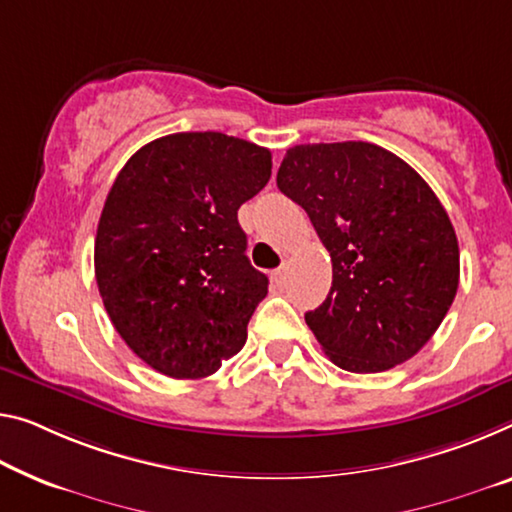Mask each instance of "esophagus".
<instances>
[{
  "label": "esophagus",
  "instance_id": "34e87169",
  "mask_svg": "<svg viewBox=\"0 0 512 512\" xmlns=\"http://www.w3.org/2000/svg\"><path fill=\"white\" fill-rule=\"evenodd\" d=\"M286 277H288V267L286 265L277 267V270L270 274V279H272L274 286H283V283H286Z\"/></svg>",
  "mask_w": 512,
  "mask_h": 512
}]
</instances>
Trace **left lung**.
<instances>
[{"label":"left lung","mask_w":512,"mask_h":512,"mask_svg":"<svg viewBox=\"0 0 512 512\" xmlns=\"http://www.w3.org/2000/svg\"><path fill=\"white\" fill-rule=\"evenodd\" d=\"M277 187L309 215L332 256V288L304 316L322 350L350 373L414 357L458 293L453 224L410 164L368 141L288 148Z\"/></svg>","instance_id":"1"}]
</instances>
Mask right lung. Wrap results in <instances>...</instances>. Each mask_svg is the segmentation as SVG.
<instances>
[{
    "label": "right lung",
    "instance_id": "right-lung-1",
    "mask_svg": "<svg viewBox=\"0 0 512 512\" xmlns=\"http://www.w3.org/2000/svg\"><path fill=\"white\" fill-rule=\"evenodd\" d=\"M272 155L222 132L141 146L116 176L96 233V281L116 332L157 373L208 377L242 350L267 295L238 208L263 190Z\"/></svg>",
    "mask_w": 512,
    "mask_h": 512
}]
</instances>
